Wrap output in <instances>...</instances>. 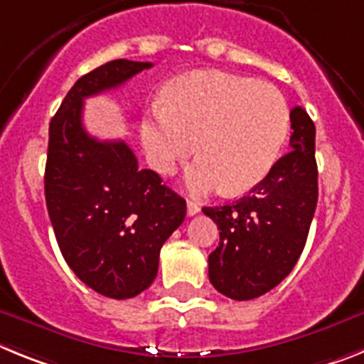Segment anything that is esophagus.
<instances>
[{"instance_id":"obj_1","label":"esophagus","mask_w":364,"mask_h":364,"mask_svg":"<svg viewBox=\"0 0 364 364\" xmlns=\"http://www.w3.org/2000/svg\"><path fill=\"white\" fill-rule=\"evenodd\" d=\"M198 211H200V208H198L197 202L188 200V215H189V217H193V215H197Z\"/></svg>"}]
</instances>
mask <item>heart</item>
Returning a JSON list of instances; mask_svg holds the SVG:
<instances>
[{
  "label": "heart",
  "mask_w": 364,
  "mask_h": 364,
  "mask_svg": "<svg viewBox=\"0 0 364 364\" xmlns=\"http://www.w3.org/2000/svg\"><path fill=\"white\" fill-rule=\"evenodd\" d=\"M290 131L288 102L272 83L218 70H198L166 89L140 124L147 160L162 175L175 171L195 151L193 193L222 188L244 193L277 162Z\"/></svg>",
  "instance_id": "heart-1"
}]
</instances>
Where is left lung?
<instances>
[{"label": "left lung", "mask_w": 364, "mask_h": 364, "mask_svg": "<svg viewBox=\"0 0 364 364\" xmlns=\"http://www.w3.org/2000/svg\"><path fill=\"white\" fill-rule=\"evenodd\" d=\"M290 149L246 197L202 208L220 230L208 257L215 290L250 301L273 290L297 264L317 205L315 125L302 107L290 112Z\"/></svg>", "instance_id": "obj_1"}]
</instances>
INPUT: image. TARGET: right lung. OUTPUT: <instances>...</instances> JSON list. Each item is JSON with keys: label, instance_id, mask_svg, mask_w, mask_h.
<instances>
[{"label": "right lung", "instance_id": "add662e5", "mask_svg": "<svg viewBox=\"0 0 364 364\" xmlns=\"http://www.w3.org/2000/svg\"><path fill=\"white\" fill-rule=\"evenodd\" d=\"M151 67L112 60L87 73L49 125L45 200L58 246L83 284L111 299L136 297L153 284L160 250L186 218V200L154 171L138 169L127 144L87 133L83 100Z\"/></svg>", "mask_w": 364, "mask_h": 364}]
</instances>
